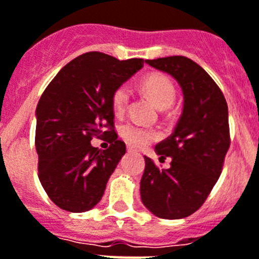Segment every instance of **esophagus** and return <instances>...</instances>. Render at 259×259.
Here are the masks:
<instances>
[{
	"instance_id": "obj_1",
	"label": "esophagus",
	"mask_w": 259,
	"mask_h": 259,
	"mask_svg": "<svg viewBox=\"0 0 259 259\" xmlns=\"http://www.w3.org/2000/svg\"><path fill=\"white\" fill-rule=\"evenodd\" d=\"M127 151H129V153H134L136 150H134L133 147H127Z\"/></svg>"
}]
</instances>
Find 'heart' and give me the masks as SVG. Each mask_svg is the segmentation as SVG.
<instances>
[{
  "mask_svg": "<svg viewBox=\"0 0 259 259\" xmlns=\"http://www.w3.org/2000/svg\"><path fill=\"white\" fill-rule=\"evenodd\" d=\"M142 88L147 96L153 100L160 109H166L174 103L177 89L167 76L151 75L143 80ZM132 99V89L127 84H121L114 89L112 96V106L116 114L121 116L129 106ZM119 133L126 142L136 147H143L158 138V134L149 126L136 122H127L121 126Z\"/></svg>",
  "mask_w": 259,
  "mask_h": 259,
  "instance_id": "b5f03b06",
  "label": "heart"
}]
</instances>
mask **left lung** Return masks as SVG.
Returning a JSON list of instances; mask_svg holds the SVG:
<instances>
[{
  "label": "left lung",
  "mask_w": 259,
  "mask_h": 259,
  "mask_svg": "<svg viewBox=\"0 0 259 259\" xmlns=\"http://www.w3.org/2000/svg\"><path fill=\"white\" fill-rule=\"evenodd\" d=\"M146 63L179 82L184 105L174 133L155 146L159 160L171 158L170 168L145 156L141 199L156 217L184 219L203 205L223 171L230 146L228 104L213 79L186 56Z\"/></svg>",
  "instance_id": "obj_1"
}]
</instances>
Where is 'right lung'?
Returning <instances> with one entry per match:
<instances>
[{
    "label": "right lung",
    "mask_w": 259,
    "mask_h": 259,
    "mask_svg": "<svg viewBox=\"0 0 259 259\" xmlns=\"http://www.w3.org/2000/svg\"><path fill=\"white\" fill-rule=\"evenodd\" d=\"M142 67L143 59L87 52L63 67L45 89L35 112L38 177L62 209L87 212L103 197L126 153L114 132L113 92ZM106 135V150L90 145L93 136Z\"/></svg>",
    "instance_id": "add662e5"
}]
</instances>
